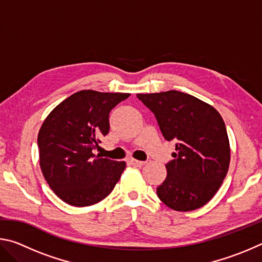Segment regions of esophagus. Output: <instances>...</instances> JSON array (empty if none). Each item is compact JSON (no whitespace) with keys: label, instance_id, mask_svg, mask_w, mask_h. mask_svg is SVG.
Returning a JSON list of instances; mask_svg holds the SVG:
<instances>
[{"label":"esophagus","instance_id":"esophagus-1","mask_svg":"<svg viewBox=\"0 0 262 262\" xmlns=\"http://www.w3.org/2000/svg\"><path fill=\"white\" fill-rule=\"evenodd\" d=\"M130 164L133 166H136V167H141L143 166L145 162H142V161H136V159H130Z\"/></svg>","mask_w":262,"mask_h":262}]
</instances>
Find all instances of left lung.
Segmentation results:
<instances>
[{
    "label": "left lung",
    "mask_w": 262,
    "mask_h": 262,
    "mask_svg": "<svg viewBox=\"0 0 262 262\" xmlns=\"http://www.w3.org/2000/svg\"><path fill=\"white\" fill-rule=\"evenodd\" d=\"M154 113L165 140L176 142L173 159L157 195L171 209H198L214 196L228 173L230 145L221 114L205 101L170 90L136 95Z\"/></svg>",
    "instance_id": "obj_1"
}]
</instances>
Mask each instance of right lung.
Wrapping results in <instances>:
<instances>
[{
  "mask_svg": "<svg viewBox=\"0 0 262 262\" xmlns=\"http://www.w3.org/2000/svg\"><path fill=\"white\" fill-rule=\"evenodd\" d=\"M129 94L82 90L52 111L38 135L42 174L57 196L72 206H91L112 192L125 162L94 155L108 134L110 112Z\"/></svg>",
  "mask_w": 262,
  "mask_h": 262,
  "instance_id": "obj_1",
  "label": "right lung"
}]
</instances>
